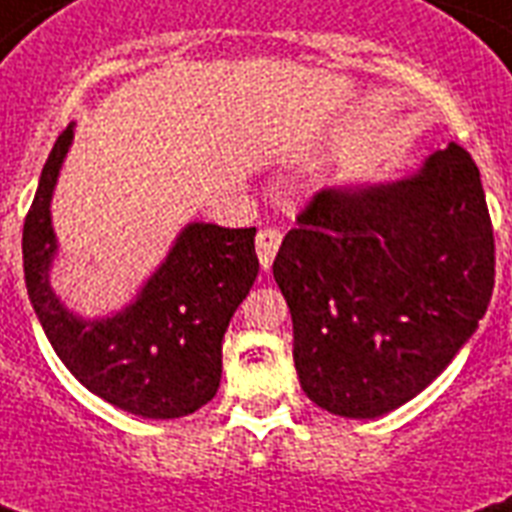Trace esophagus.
Returning <instances> with one entry per match:
<instances>
[{
  "mask_svg": "<svg viewBox=\"0 0 512 512\" xmlns=\"http://www.w3.org/2000/svg\"><path fill=\"white\" fill-rule=\"evenodd\" d=\"M281 244V231L276 228H263V231L257 233V257H260V265H263V271H268L273 265V257L279 252Z\"/></svg>",
  "mask_w": 512,
  "mask_h": 512,
  "instance_id": "34e87169",
  "label": "esophagus"
}]
</instances>
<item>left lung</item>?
Masks as SVG:
<instances>
[{"mask_svg":"<svg viewBox=\"0 0 512 512\" xmlns=\"http://www.w3.org/2000/svg\"><path fill=\"white\" fill-rule=\"evenodd\" d=\"M305 396L340 417L398 409L444 372L494 289L484 185L449 143L396 183L324 188L273 260Z\"/></svg>","mask_w":512,"mask_h":512,"instance_id":"left-lung-1","label":"left lung"}]
</instances>
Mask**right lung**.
Returning <instances> with one entry per match:
<instances>
[{"instance_id":"obj_1","label":"right lung","mask_w":512,"mask_h":512,"mask_svg":"<svg viewBox=\"0 0 512 512\" xmlns=\"http://www.w3.org/2000/svg\"><path fill=\"white\" fill-rule=\"evenodd\" d=\"M74 124L60 132L23 223V271L36 319L68 372L124 412L175 420L212 401L223 372V335L260 263L255 228L185 225L135 303L108 319H79L50 287L58 252L50 201Z\"/></svg>"}]
</instances>
